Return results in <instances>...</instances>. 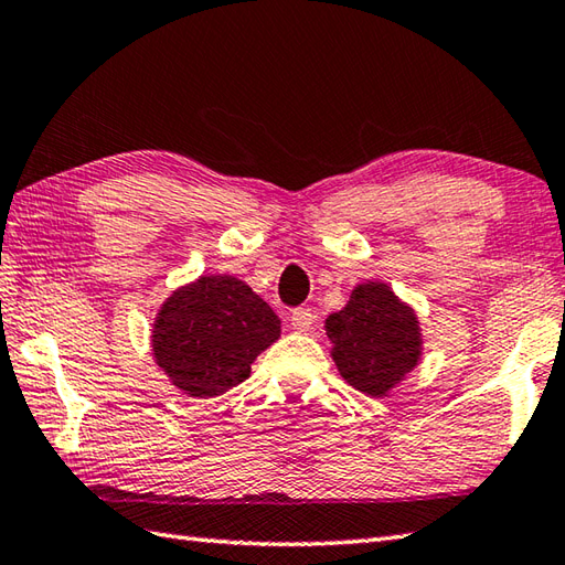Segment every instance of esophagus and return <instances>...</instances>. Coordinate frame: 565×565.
I'll return each mask as SVG.
<instances>
[{
  "label": "esophagus",
  "mask_w": 565,
  "mask_h": 565,
  "mask_svg": "<svg viewBox=\"0 0 565 565\" xmlns=\"http://www.w3.org/2000/svg\"><path fill=\"white\" fill-rule=\"evenodd\" d=\"M313 322H316V316L310 313L308 308H294L291 310V328L296 332H308L310 328H313Z\"/></svg>",
  "instance_id": "obj_1"
}]
</instances>
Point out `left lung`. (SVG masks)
Listing matches in <instances>:
<instances>
[{
    "instance_id": "8db88e82",
    "label": "left lung",
    "mask_w": 565,
    "mask_h": 565,
    "mask_svg": "<svg viewBox=\"0 0 565 565\" xmlns=\"http://www.w3.org/2000/svg\"><path fill=\"white\" fill-rule=\"evenodd\" d=\"M342 379L371 398L386 395L415 369L423 340L415 313L386 284H362L350 303L326 320Z\"/></svg>"
}]
</instances>
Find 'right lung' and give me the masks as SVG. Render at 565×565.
<instances>
[{
	"mask_svg": "<svg viewBox=\"0 0 565 565\" xmlns=\"http://www.w3.org/2000/svg\"><path fill=\"white\" fill-rule=\"evenodd\" d=\"M279 334V318L245 281L201 276L167 298L154 320L152 352L177 388L213 398L243 383Z\"/></svg>",
	"mask_w": 565,
	"mask_h": 565,
	"instance_id": "add662e5",
	"label": "right lung"
}]
</instances>
